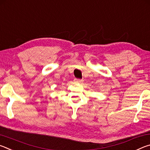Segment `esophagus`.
Masks as SVG:
<instances>
[{
    "mask_svg": "<svg viewBox=\"0 0 150 150\" xmlns=\"http://www.w3.org/2000/svg\"><path fill=\"white\" fill-rule=\"evenodd\" d=\"M76 81H77V83H81L83 81L82 79H76Z\"/></svg>",
    "mask_w": 150,
    "mask_h": 150,
    "instance_id": "34e87169",
    "label": "esophagus"
}]
</instances>
